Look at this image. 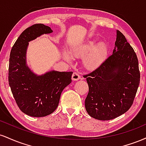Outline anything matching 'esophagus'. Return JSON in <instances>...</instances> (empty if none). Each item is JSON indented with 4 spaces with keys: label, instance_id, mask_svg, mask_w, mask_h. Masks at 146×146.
I'll use <instances>...</instances> for the list:
<instances>
[{
    "label": "esophagus",
    "instance_id": "34e87169",
    "mask_svg": "<svg viewBox=\"0 0 146 146\" xmlns=\"http://www.w3.org/2000/svg\"><path fill=\"white\" fill-rule=\"evenodd\" d=\"M79 79H80V75L77 72H74L73 73V75H72V80H74V81H76V80H78Z\"/></svg>",
    "mask_w": 146,
    "mask_h": 146
}]
</instances>
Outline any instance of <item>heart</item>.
I'll use <instances>...</instances> for the list:
<instances>
[{"label": "heart", "instance_id": "b5f03b06", "mask_svg": "<svg viewBox=\"0 0 146 146\" xmlns=\"http://www.w3.org/2000/svg\"><path fill=\"white\" fill-rule=\"evenodd\" d=\"M96 42L91 40L79 45L73 48V53L77 56L84 57V62L87 67L93 68L98 66L104 59L107 53V46L103 42L99 43L95 46ZM65 58L69 59L67 53H64Z\"/></svg>", "mask_w": 146, "mask_h": 146}]
</instances>
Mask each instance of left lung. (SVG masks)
Wrapping results in <instances>:
<instances>
[{
	"label": "left lung",
	"instance_id": "obj_1",
	"mask_svg": "<svg viewBox=\"0 0 146 146\" xmlns=\"http://www.w3.org/2000/svg\"><path fill=\"white\" fill-rule=\"evenodd\" d=\"M115 45L113 53L84 75L89 88L85 108L90 117L98 120L113 119L128 111L140 82L136 53L118 30Z\"/></svg>",
	"mask_w": 146,
	"mask_h": 146
}]
</instances>
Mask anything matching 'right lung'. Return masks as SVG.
I'll list each match as a JSON object with an SVG mask.
<instances>
[{"label":"right lung","mask_w":146,"mask_h":146,"mask_svg":"<svg viewBox=\"0 0 146 146\" xmlns=\"http://www.w3.org/2000/svg\"><path fill=\"white\" fill-rule=\"evenodd\" d=\"M52 32L46 25H33L20 35L10 53L8 80L11 93L21 111L31 117H42L53 113L62 92L72 81V71H51L37 75L27 65L29 42Z\"/></svg>","instance_id":"right-lung-1"}]
</instances>
